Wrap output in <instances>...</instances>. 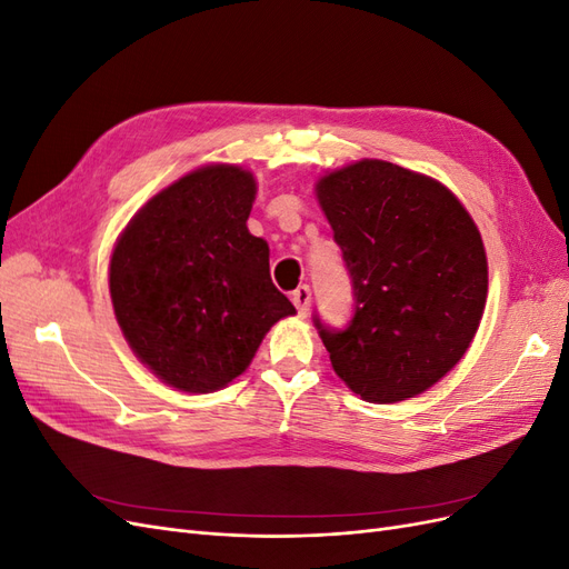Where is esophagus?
<instances>
[{
	"instance_id": "obj_1",
	"label": "esophagus",
	"mask_w": 569,
	"mask_h": 569,
	"mask_svg": "<svg viewBox=\"0 0 569 569\" xmlns=\"http://www.w3.org/2000/svg\"><path fill=\"white\" fill-rule=\"evenodd\" d=\"M291 301H295L299 316H306L308 313V306H311V289H308L306 284L297 287L295 291H291Z\"/></svg>"
}]
</instances>
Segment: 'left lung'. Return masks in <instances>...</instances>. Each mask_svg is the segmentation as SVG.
Returning <instances> with one entry per match:
<instances>
[{
	"label": "left lung",
	"mask_w": 569,
	"mask_h": 569,
	"mask_svg": "<svg viewBox=\"0 0 569 569\" xmlns=\"http://www.w3.org/2000/svg\"><path fill=\"white\" fill-rule=\"evenodd\" d=\"M316 197L351 272L356 313L316 318L339 380L370 403L412 399L451 372L477 335L489 266L449 187L380 159L325 173Z\"/></svg>",
	"instance_id": "left-lung-1"
}]
</instances>
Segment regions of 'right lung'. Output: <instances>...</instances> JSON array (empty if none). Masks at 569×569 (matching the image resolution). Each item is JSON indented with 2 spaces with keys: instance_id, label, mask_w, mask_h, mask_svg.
<instances>
[{
  "instance_id": "right-lung-1",
  "label": "right lung",
  "mask_w": 569,
  "mask_h": 569,
  "mask_svg": "<svg viewBox=\"0 0 569 569\" xmlns=\"http://www.w3.org/2000/svg\"><path fill=\"white\" fill-rule=\"evenodd\" d=\"M251 170L209 163L153 194L116 239L113 313L128 347L184 393L228 387L270 327L297 308L270 280V249L247 228Z\"/></svg>"
}]
</instances>
